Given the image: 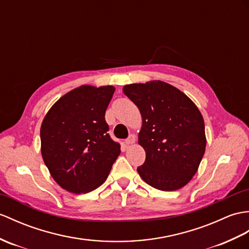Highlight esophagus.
<instances>
[{
  "mask_svg": "<svg viewBox=\"0 0 249 249\" xmlns=\"http://www.w3.org/2000/svg\"><path fill=\"white\" fill-rule=\"evenodd\" d=\"M136 142V136L135 135H129V137L126 139L125 143L127 145H130V144H134Z\"/></svg>",
  "mask_w": 249,
  "mask_h": 249,
  "instance_id": "esophagus-1",
  "label": "esophagus"
}]
</instances>
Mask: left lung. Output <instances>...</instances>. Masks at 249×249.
<instances>
[{"label":"left lung","instance_id":"left-lung-1","mask_svg":"<svg viewBox=\"0 0 249 249\" xmlns=\"http://www.w3.org/2000/svg\"><path fill=\"white\" fill-rule=\"evenodd\" d=\"M123 92L142 115L139 144L146 157L138 166L139 175L161 191L184 187L197 172L206 149L198 108L180 90L160 80L126 85Z\"/></svg>","mask_w":249,"mask_h":249}]
</instances>
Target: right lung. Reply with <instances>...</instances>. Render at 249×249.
<instances>
[{
  "label": "right lung",
  "mask_w": 249,
  "mask_h": 249,
  "mask_svg": "<svg viewBox=\"0 0 249 249\" xmlns=\"http://www.w3.org/2000/svg\"><path fill=\"white\" fill-rule=\"evenodd\" d=\"M114 90L112 86H80L60 97L43 119V161L69 192L88 193L100 187L119 157L121 145L109 136L105 120Z\"/></svg>",
  "instance_id": "right-lung-1"
}]
</instances>
